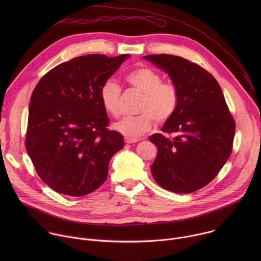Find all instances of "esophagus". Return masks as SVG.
<instances>
[{
    "label": "esophagus",
    "mask_w": 261,
    "mask_h": 261,
    "mask_svg": "<svg viewBox=\"0 0 261 261\" xmlns=\"http://www.w3.org/2000/svg\"><path fill=\"white\" fill-rule=\"evenodd\" d=\"M138 139H133V138H129V137H125V142L126 143H135L137 142Z\"/></svg>",
    "instance_id": "esophagus-1"
}]
</instances>
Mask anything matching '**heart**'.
<instances>
[{"instance_id": "1", "label": "heart", "mask_w": 261, "mask_h": 261, "mask_svg": "<svg viewBox=\"0 0 261 261\" xmlns=\"http://www.w3.org/2000/svg\"><path fill=\"white\" fill-rule=\"evenodd\" d=\"M126 82L142 94L137 116L125 117L116 122L114 129L126 137L137 139L152 128L153 119L157 123L169 120L177 106L178 93L171 83H163L155 70L141 67L126 75ZM121 88L114 80H107L101 87L100 99L104 109L111 116L120 113Z\"/></svg>"}]
</instances>
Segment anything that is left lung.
<instances>
[{
  "mask_svg": "<svg viewBox=\"0 0 261 261\" xmlns=\"http://www.w3.org/2000/svg\"><path fill=\"white\" fill-rule=\"evenodd\" d=\"M168 74L178 93L177 106L161 131L151 135L158 154L154 179L174 193H192L215 178L228 160L236 124L215 77L197 64L171 55L143 57Z\"/></svg>",
  "mask_w": 261,
  "mask_h": 261,
  "instance_id": "left-lung-1",
  "label": "left lung"
}]
</instances>
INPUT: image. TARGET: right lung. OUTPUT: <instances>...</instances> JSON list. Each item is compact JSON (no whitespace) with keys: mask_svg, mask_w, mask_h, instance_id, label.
I'll return each mask as SVG.
<instances>
[{"mask_svg":"<svg viewBox=\"0 0 261 261\" xmlns=\"http://www.w3.org/2000/svg\"><path fill=\"white\" fill-rule=\"evenodd\" d=\"M130 56L87 55L55 67L33 91L27 152L41 179L56 192L84 196L105 181L109 161L124 147L110 131L102 85Z\"/></svg>","mask_w":261,"mask_h":261,"instance_id":"obj_1","label":"right lung"}]
</instances>
